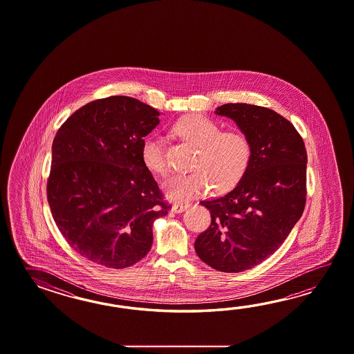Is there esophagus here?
<instances>
[{"mask_svg":"<svg viewBox=\"0 0 354 354\" xmlns=\"http://www.w3.org/2000/svg\"><path fill=\"white\" fill-rule=\"evenodd\" d=\"M189 206H191V203H174V206H172V211L176 212V214H180V212H183V211L187 210Z\"/></svg>","mask_w":354,"mask_h":354,"instance_id":"1","label":"esophagus"}]
</instances>
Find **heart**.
<instances>
[{
    "label": "heart",
    "mask_w": 354,
    "mask_h": 354,
    "mask_svg": "<svg viewBox=\"0 0 354 354\" xmlns=\"http://www.w3.org/2000/svg\"><path fill=\"white\" fill-rule=\"evenodd\" d=\"M174 131L198 149L194 163L196 172L178 174L165 183L166 195L174 201L206 195L212 187L218 194L233 189L247 174L253 149L248 136L241 131H221L216 122L203 115H188L174 124ZM144 165L151 172L166 174L169 166L165 140L148 136L142 148Z\"/></svg>",
    "instance_id": "obj_1"
}]
</instances>
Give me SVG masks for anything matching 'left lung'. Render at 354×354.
Segmentation results:
<instances>
[{
	"label": "left lung",
	"instance_id": "left-lung-1",
	"mask_svg": "<svg viewBox=\"0 0 354 354\" xmlns=\"http://www.w3.org/2000/svg\"><path fill=\"white\" fill-rule=\"evenodd\" d=\"M215 113L248 136L253 156L234 189L200 203L210 210L211 225L197 236L195 250L214 270L238 273L272 256L301 218L308 156L294 125L271 109L238 102Z\"/></svg>",
	"mask_w": 354,
	"mask_h": 354
}]
</instances>
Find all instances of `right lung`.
I'll use <instances>...</instances> for the list:
<instances>
[{"label": "right lung", "mask_w": 354, "mask_h": 354, "mask_svg": "<svg viewBox=\"0 0 354 354\" xmlns=\"http://www.w3.org/2000/svg\"><path fill=\"white\" fill-rule=\"evenodd\" d=\"M159 115L136 98H101L54 138L48 203L68 244L93 263L118 270L139 262L151 250L153 223L168 214L142 158Z\"/></svg>", "instance_id": "obj_1"}]
</instances>
